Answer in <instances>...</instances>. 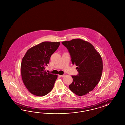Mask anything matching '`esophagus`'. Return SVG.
Here are the masks:
<instances>
[{"label":"esophagus","instance_id":"obj_1","mask_svg":"<svg viewBox=\"0 0 125 125\" xmlns=\"http://www.w3.org/2000/svg\"><path fill=\"white\" fill-rule=\"evenodd\" d=\"M59 76L60 77H63L64 76V75H59Z\"/></svg>","mask_w":125,"mask_h":125}]
</instances>
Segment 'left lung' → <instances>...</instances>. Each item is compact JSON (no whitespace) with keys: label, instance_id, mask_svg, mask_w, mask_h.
<instances>
[{"label":"left lung","instance_id":"obj_1","mask_svg":"<svg viewBox=\"0 0 125 125\" xmlns=\"http://www.w3.org/2000/svg\"><path fill=\"white\" fill-rule=\"evenodd\" d=\"M67 49L73 64L77 66L78 74L72 76V83L69 86L75 94H89L100 81L103 61L100 54L89 42L79 38L62 42Z\"/></svg>","mask_w":125,"mask_h":125}]
</instances>
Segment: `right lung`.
<instances>
[{"instance_id":"add662e5","label":"right lung","mask_w":125,"mask_h":125,"mask_svg":"<svg viewBox=\"0 0 125 125\" xmlns=\"http://www.w3.org/2000/svg\"><path fill=\"white\" fill-rule=\"evenodd\" d=\"M60 44V42H42L28 49L23 58L21 66V77L31 94L43 96L52 90L58 76L48 73L44 69Z\"/></svg>"}]
</instances>
